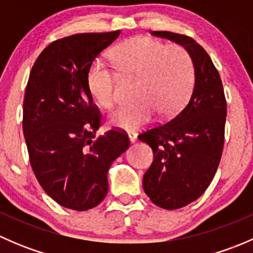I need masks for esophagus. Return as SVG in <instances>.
<instances>
[{
  "mask_svg": "<svg viewBox=\"0 0 253 253\" xmlns=\"http://www.w3.org/2000/svg\"><path fill=\"white\" fill-rule=\"evenodd\" d=\"M128 138L131 143H134L137 141V133L134 131H129L128 132Z\"/></svg>",
  "mask_w": 253,
  "mask_h": 253,
  "instance_id": "esophagus-1",
  "label": "esophagus"
}]
</instances>
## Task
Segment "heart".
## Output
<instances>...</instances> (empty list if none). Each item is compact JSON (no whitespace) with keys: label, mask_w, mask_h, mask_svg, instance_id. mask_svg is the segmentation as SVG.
Returning <instances> with one entry per match:
<instances>
[{"label":"heart","mask_w":253,"mask_h":253,"mask_svg":"<svg viewBox=\"0 0 253 253\" xmlns=\"http://www.w3.org/2000/svg\"><path fill=\"white\" fill-rule=\"evenodd\" d=\"M114 58L124 77L139 79L136 89L139 101L112 112L111 124L133 129L149 122L155 112L169 120L182 110L196 78L195 63L187 48L138 37L120 45ZM119 81L116 70L103 60L98 58L89 67L86 85L91 98L101 108L114 106Z\"/></svg>","instance_id":"b5f03b06"}]
</instances>
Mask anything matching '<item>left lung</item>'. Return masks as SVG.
<instances>
[{"label": "left lung", "mask_w": 253, "mask_h": 253, "mask_svg": "<svg viewBox=\"0 0 253 253\" xmlns=\"http://www.w3.org/2000/svg\"><path fill=\"white\" fill-rule=\"evenodd\" d=\"M152 34L187 48L196 71L192 93L182 110L138 136L154 154L143 176L145 195L155 206L172 211L200 198L215 175L225 138L226 99L218 70L197 42L171 32Z\"/></svg>", "instance_id": "8db88e82"}]
</instances>
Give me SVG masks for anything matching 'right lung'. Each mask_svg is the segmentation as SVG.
<instances>
[{
	"mask_svg": "<svg viewBox=\"0 0 253 253\" xmlns=\"http://www.w3.org/2000/svg\"><path fill=\"white\" fill-rule=\"evenodd\" d=\"M119 35L82 33L55 40L37 58L25 88L23 133L32 169L42 190L73 211L101 203L109 168L129 147L120 128L96 137L101 114L86 85L93 61Z\"/></svg>",
	"mask_w": 253,
	"mask_h": 253,
	"instance_id": "obj_1",
	"label": "right lung"
}]
</instances>
